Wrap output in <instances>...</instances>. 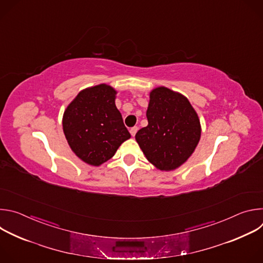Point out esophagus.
Returning a JSON list of instances; mask_svg holds the SVG:
<instances>
[{"instance_id":"esophagus-1","label":"esophagus","mask_w":263,"mask_h":263,"mask_svg":"<svg viewBox=\"0 0 263 263\" xmlns=\"http://www.w3.org/2000/svg\"><path fill=\"white\" fill-rule=\"evenodd\" d=\"M137 130H138V128H137V127H132V128L130 129V133H131V135H132V136H134V135L136 134Z\"/></svg>"}]
</instances>
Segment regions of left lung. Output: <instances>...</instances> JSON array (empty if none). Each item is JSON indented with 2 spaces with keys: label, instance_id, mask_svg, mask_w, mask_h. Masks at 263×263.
Returning <instances> with one entry per match:
<instances>
[{
  "label": "left lung",
  "instance_id": "8db88e82",
  "mask_svg": "<svg viewBox=\"0 0 263 263\" xmlns=\"http://www.w3.org/2000/svg\"><path fill=\"white\" fill-rule=\"evenodd\" d=\"M147 126L135 135L146 159L160 171L179 167L194 153L201 137L197 112L184 96L166 87L149 93Z\"/></svg>",
  "mask_w": 263,
  "mask_h": 263
}]
</instances>
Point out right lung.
<instances>
[{"label": "right lung", "mask_w": 263, "mask_h": 263, "mask_svg": "<svg viewBox=\"0 0 263 263\" xmlns=\"http://www.w3.org/2000/svg\"><path fill=\"white\" fill-rule=\"evenodd\" d=\"M117 91L106 84L86 88L67 106L63 115L66 140L81 160L100 165L131 137L116 106Z\"/></svg>", "instance_id": "obj_1"}]
</instances>
